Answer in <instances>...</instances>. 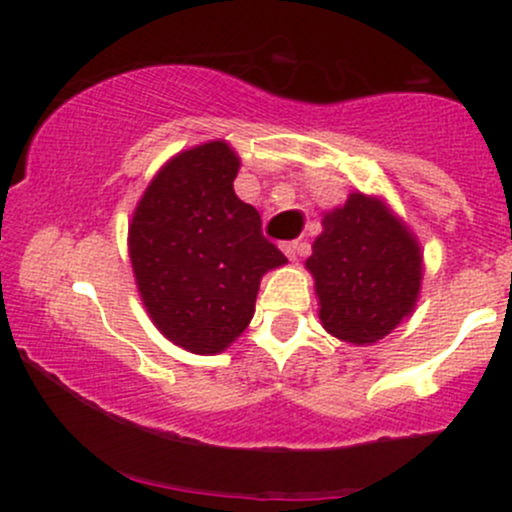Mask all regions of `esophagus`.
I'll list each match as a JSON object with an SVG mask.
<instances>
[{
	"label": "esophagus",
	"instance_id": "obj_1",
	"mask_svg": "<svg viewBox=\"0 0 512 512\" xmlns=\"http://www.w3.org/2000/svg\"><path fill=\"white\" fill-rule=\"evenodd\" d=\"M281 250H284V255L289 257V260H296L301 243H298V240H289V243H281Z\"/></svg>",
	"mask_w": 512,
	"mask_h": 512
}]
</instances>
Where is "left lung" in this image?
<instances>
[{
	"mask_svg": "<svg viewBox=\"0 0 512 512\" xmlns=\"http://www.w3.org/2000/svg\"><path fill=\"white\" fill-rule=\"evenodd\" d=\"M305 267L322 327L351 344H373L395 330L414 310L424 279V255L407 223L361 192L327 211Z\"/></svg>",
	"mask_w": 512,
	"mask_h": 512,
	"instance_id": "8db88e82",
	"label": "left lung"
}]
</instances>
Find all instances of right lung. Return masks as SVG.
<instances>
[{
    "label": "right lung",
    "mask_w": 512,
    "mask_h": 512,
    "mask_svg": "<svg viewBox=\"0 0 512 512\" xmlns=\"http://www.w3.org/2000/svg\"><path fill=\"white\" fill-rule=\"evenodd\" d=\"M240 158L226 142L173 156L149 182L129 223L139 296L166 339L219 354L255 313L260 279L286 264L262 236L255 207L233 192Z\"/></svg>",
    "instance_id": "add662e5"
}]
</instances>
